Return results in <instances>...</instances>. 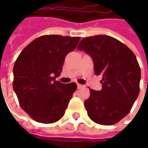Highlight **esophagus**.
I'll list each match as a JSON object with an SVG mask.
<instances>
[{
    "mask_svg": "<svg viewBox=\"0 0 148 148\" xmlns=\"http://www.w3.org/2000/svg\"><path fill=\"white\" fill-rule=\"evenodd\" d=\"M83 87V85L82 84H77V88H82Z\"/></svg>",
    "mask_w": 148,
    "mask_h": 148,
    "instance_id": "1",
    "label": "esophagus"
}]
</instances>
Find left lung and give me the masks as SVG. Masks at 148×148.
Masks as SVG:
<instances>
[{
    "instance_id": "obj_1",
    "label": "left lung",
    "mask_w": 148,
    "mask_h": 148,
    "mask_svg": "<svg viewBox=\"0 0 148 148\" xmlns=\"http://www.w3.org/2000/svg\"><path fill=\"white\" fill-rule=\"evenodd\" d=\"M78 50H84L94 62L95 73L102 76V90H90L85 107L90 119L102 125H113L126 116L139 94L141 70L136 56L114 38H84Z\"/></svg>"
}]
</instances>
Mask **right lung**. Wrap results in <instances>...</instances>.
Masks as SVG:
<instances>
[{"label": "right lung", "instance_id": "add662e5", "mask_svg": "<svg viewBox=\"0 0 148 148\" xmlns=\"http://www.w3.org/2000/svg\"><path fill=\"white\" fill-rule=\"evenodd\" d=\"M80 37L43 35L20 53L13 68L14 91L20 107L38 123L58 121L77 90L75 82L55 79L62 70L66 56L76 49Z\"/></svg>", "mask_w": 148, "mask_h": 148}]
</instances>
